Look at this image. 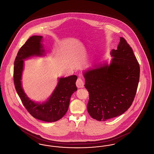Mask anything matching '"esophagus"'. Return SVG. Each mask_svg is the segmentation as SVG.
Returning a JSON list of instances; mask_svg holds the SVG:
<instances>
[{
    "label": "esophagus",
    "mask_w": 154,
    "mask_h": 154,
    "mask_svg": "<svg viewBox=\"0 0 154 154\" xmlns=\"http://www.w3.org/2000/svg\"><path fill=\"white\" fill-rule=\"evenodd\" d=\"M76 85L78 88H83L84 87V81L82 80V79L80 77L77 79V80L76 81Z\"/></svg>",
    "instance_id": "1"
}]
</instances>
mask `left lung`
I'll use <instances>...</instances> for the list:
<instances>
[{"label":"left lung","mask_w":154,"mask_h":154,"mask_svg":"<svg viewBox=\"0 0 154 154\" xmlns=\"http://www.w3.org/2000/svg\"><path fill=\"white\" fill-rule=\"evenodd\" d=\"M112 59L83 72L89 92L87 110L90 116L105 121L124 114L132 105L139 81V64L132 48L120 37Z\"/></svg>","instance_id":"obj_1"}]
</instances>
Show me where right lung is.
Returning <instances> with one entry per match:
<instances>
[{
  "label": "right lung",
  "instance_id": "1",
  "mask_svg": "<svg viewBox=\"0 0 154 154\" xmlns=\"http://www.w3.org/2000/svg\"><path fill=\"white\" fill-rule=\"evenodd\" d=\"M42 40V36L30 37L20 49L15 59L14 82L17 92L30 114L37 119L52 122L61 119L67 111L70 97L77 90L75 85L77 77L73 75L59 78L56 87L45 102H36L30 99L22 88L24 60L44 56L45 51Z\"/></svg>",
  "mask_w": 154,
  "mask_h": 154
}]
</instances>
